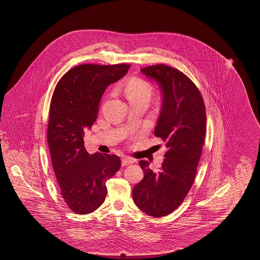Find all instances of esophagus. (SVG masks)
Here are the masks:
<instances>
[{
    "label": "esophagus",
    "instance_id": "1",
    "mask_svg": "<svg viewBox=\"0 0 260 260\" xmlns=\"http://www.w3.org/2000/svg\"><path fill=\"white\" fill-rule=\"evenodd\" d=\"M134 162H135V160H133L132 158L127 157V156H123L122 158V165L123 166L132 165Z\"/></svg>",
    "mask_w": 260,
    "mask_h": 260
}]
</instances>
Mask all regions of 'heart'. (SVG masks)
<instances>
[{"label": "heart", "mask_w": 260, "mask_h": 260, "mask_svg": "<svg viewBox=\"0 0 260 260\" xmlns=\"http://www.w3.org/2000/svg\"><path fill=\"white\" fill-rule=\"evenodd\" d=\"M119 90H121L124 94L129 104L133 105L141 102L149 104L153 88L148 81L142 78L134 76L129 78L122 86L119 87Z\"/></svg>", "instance_id": "b5f03b06"}]
</instances>
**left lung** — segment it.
Wrapping results in <instances>:
<instances>
[{"label": "left lung", "instance_id": "left-lung-1", "mask_svg": "<svg viewBox=\"0 0 260 260\" xmlns=\"http://www.w3.org/2000/svg\"><path fill=\"white\" fill-rule=\"evenodd\" d=\"M162 91V106L154 129L167 151L159 171L142 160L144 178L133 188V200L149 216H167L186 198L196 177L206 131V111L198 87L182 72L164 64L142 68Z\"/></svg>", "mask_w": 260, "mask_h": 260}]
</instances>
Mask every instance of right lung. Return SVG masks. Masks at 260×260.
Listing matches in <instances>:
<instances>
[{
	"instance_id": "1",
	"label": "right lung",
	"mask_w": 260,
	"mask_h": 260,
	"mask_svg": "<svg viewBox=\"0 0 260 260\" xmlns=\"http://www.w3.org/2000/svg\"><path fill=\"white\" fill-rule=\"evenodd\" d=\"M129 64H82L55 85L50 103L47 141L61 195L78 215L96 210L105 201L106 182L121 167L117 155H90L83 145L85 128L98 117L106 88L123 77Z\"/></svg>"
}]
</instances>
